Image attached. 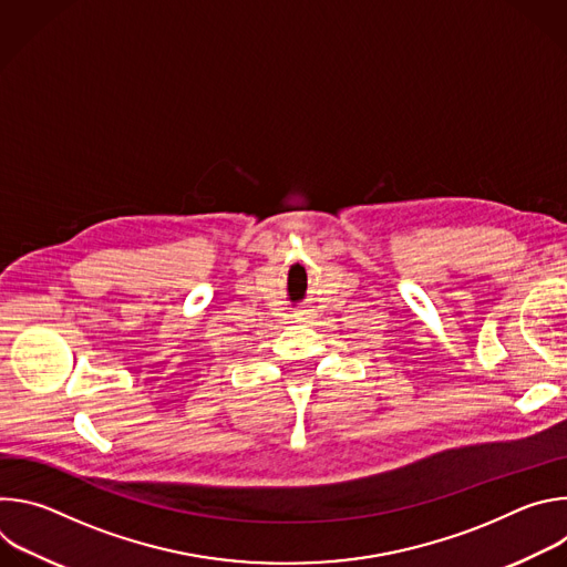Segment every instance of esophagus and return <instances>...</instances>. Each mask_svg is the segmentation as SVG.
Instances as JSON below:
<instances>
[{
    "instance_id": "34e87169",
    "label": "esophagus",
    "mask_w": 567,
    "mask_h": 567,
    "mask_svg": "<svg viewBox=\"0 0 567 567\" xmlns=\"http://www.w3.org/2000/svg\"><path fill=\"white\" fill-rule=\"evenodd\" d=\"M293 318H296V322H307L311 318V311L309 309H298V311H293Z\"/></svg>"
}]
</instances>
